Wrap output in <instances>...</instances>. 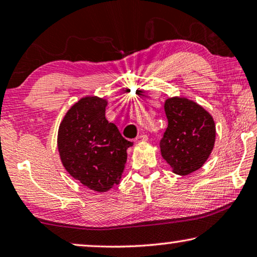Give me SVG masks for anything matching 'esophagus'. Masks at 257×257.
<instances>
[{"label": "esophagus", "instance_id": "esophagus-1", "mask_svg": "<svg viewBox=\"0 0 257 257\" xmlns=\"http://www.w3.org/2000/svg\"><path fill=\"white\" fill-rule=\"evenodd\" d=\"M146 141H148V135H146V134H142V135L137 136L135 139V143H140V142H146Z\"/></svg>", "mask_w": 257, "mask_h": 257}]
</instances>
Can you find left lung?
<instances>
[{
  "mask_svg": "<svg viewBox=\"0 0 257 257\" xmlns=\"http://www.w3.org/2000/svg\"><path fill=\"white\" fill-rule=\"evenodd\" d=\"M164 109L168 128L160 142L162 157L177 175H190L200 169L212 153L214 121L199 104L184 97H170Z\"/></svg>",
  "mask_w": 257,
  "mask_h": 257,
  "instance_id": "1",
  "label": "left lung"
}]
</instances>
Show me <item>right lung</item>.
<instances>
[{
    "instance_id": "obj_1",
    "label": "right lung",
    "mask_w": 257,
    "mask_h": 257,
    "mask_svg": "<svg viewBox=\"0 0 257 257\" xmlns=\"http://www.w3.org/2000/svg\"><path fill=\"white\" fill-rule=\"evenodd\" d=\"M107 101L96 96L79 100L58 130V150L66 171L82 185L106 192L120 183L127 149L133 142L108 122Z\"/></svg>"
}]
</instances>
